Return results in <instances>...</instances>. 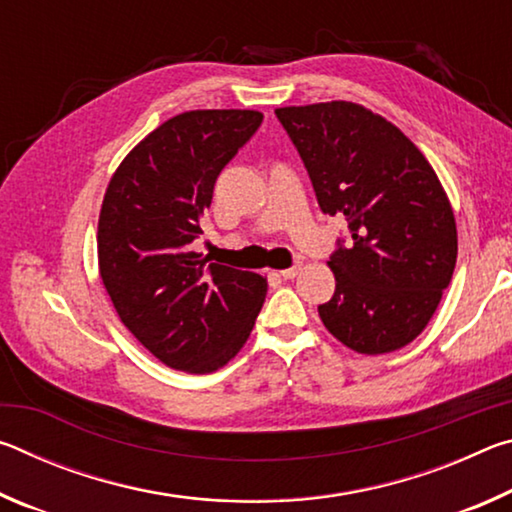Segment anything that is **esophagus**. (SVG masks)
I'll use <instances>...</instances> for the list:
<instances>
[{
	"label": "esophagus",
	"instance_id": "1",
	"mask_svg": "<svg viewBox=\"0 0 512 512\" xmlns=\"http://www.w3.org/2000/svg\"><path fill=\"white\" fill-rule=\"evenodd\" d=\"M300 268H302L300 264H293L289 268H284V271H280V277H284V280H293V277L300 273Z\"/></svg>",
	"mask_w": 512,
	"mask_h": 512
}]
</instances>
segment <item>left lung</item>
Instances as JSON below:
<instances>
[{
    "mask_svg": "<svg viewBox=\"0 0 512 512\" xmlns=\"http://www.w3.org/2000/svg\"><path fill=\"white\" fill-rule=\"evenodd\" d=\"M323 214L348 221L329 268L323 325L361 354L404 348L436 311L456 266V221L436 171L391 121L350 101L277 108Z\"/></svg>",
    "mask_w": 512,
    "mask_h": 512,
    "instance_id": "1",
    "label": "left lung"
}]
</instances>
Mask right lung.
<instances>
[{"instance_id": "1", "label": "right lung", "mask_w": 512, "mask_h": 512, "mask_svg": "<svg viewBox=\"0 0 512 512\" xmlns=\"http://www.w3.org/2000/svg\"><path fill=\"white\" fill-rule=\"evenodd\" d=\"M262 121L255 110L171 117L126 155L103 198L101 280L121 323L169 368L219 370L262 309V275L207 264L192 250L216 178Z\"/></svg>"}]
</instances>
